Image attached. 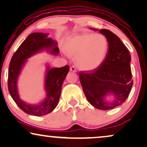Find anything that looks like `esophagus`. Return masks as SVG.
Instances as JSON below:
<instances>
[{
  "mask_svg": "<svg viewBox=\"0 0 147 147\" xmlns=\"http://www.w3.org/2000/svg\"><path fill=\"white\" fill-rule=\"evenodd\" d=\"M70 70L72 72H77V68H76L75 66H71L70 67Z\"/></svg>",
  "mask_w": 147,
  "mask_h": 147,
  "instance_id": "1",
  "label": "esophagus"
}]
</instances>
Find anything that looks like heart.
I'll use <instances>...</instances> for the list:
<instances>
[{"instance_id":"1","label":"heart","mask_w":147,"mask_h":147,"mask_svg":"<svg viewBox=\"0 0 147 147\" xmlns=\"http://www.w3.org/2000/svg\"><path fill=\"white\" fill-rule=\"evenodd\" d=\"M108 48V41L103 35L87 34L69 39L65 52L70 57L75 58L76 64L80 68L92 70L103 63Z\"/></svg>"}]
</instances>
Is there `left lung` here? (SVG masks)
Masks as SVG:
<instances>
[{"label": "left lung", "mask_w": 147, "mask_h": 147, "mask_svg": "<svg viewBox=\"0 0 147 147\" xmlns=\"http://www.w3.org/2000/svg\"><path fill=\"white\" fill-rule=\"evenodd\" d=\"M99 32L108 41L106 58L98 68L80 71L79 76L89 102L95 108L108 110L122 105L130 94L133 85L131 57L128 49L116 34L105 29ZM109 94L114 97V100L109 103L105 100Z\"/></svg>", "instance_id": "8db88e82"}]
</instances>
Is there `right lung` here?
Wrapping results in <instances>:
<instances>
[{
    "mask_svg": "<svg viewBox=\"0 0 147 147\" xmlns=\"http://www.w3.org/2000/svg\"><path fill=\"white\" fill-rule=\"evenodd\" d=\"M48 35L43 33H32L29 35L13 54L9 64L8 89L10 95L19 108L32 116H44L56 108L60 97L62 83L69 71L68 65L54 68L47 67L45 79L46 97L39 104H27L19 98L17 92V79L27 58L44 49L50 51L53 54L59 53L57 42L48 38Z\"/></svg>",
    "mask_w": 147,
    "mask_h": 147,
    "instance_id": "1",
    "label": "right lung"
}]
</instances>
